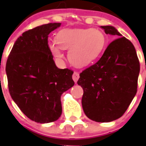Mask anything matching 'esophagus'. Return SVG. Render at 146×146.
<instances>
[{
    "instance_id": "34e87169",
    "label": "esophagus",
    "mask_w": 146,
    "mask_h": 146,
    "mask_svg": "<svg viewBox=\"0 0 146 146\" xmlns=\"http://www.w3.org/2000/svg\"><path fill=\"white\" fill-rule=\"evenodd\" d=\"M79 78H80L79 73H78V72H74V74H73V75H72V79H73V80H74L75 82H77Z\"/></svg>"
}]
</instances>
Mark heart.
<instances>
[{"label":"heart","instance_id":"b5f03b06","mask_svg":"<svg viewBox=\"0 0 146 146\" xmlns=\"http://www.w3.org/2000/svg\"><path fill=\"white\" fill-rule=\"evenodd\" d=\"M56 42H50L49 47L57 58H64L62 49L69 50L68 57L77 66H86L102 54L106 38L104 33L92 28H64L56 35Z\"/></svg>","mask_w":146,"mask_h":146}]
</instances>
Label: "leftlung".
Instances as JSON below:
<instances>
[{"label": "left lung", "mask_w": 146, "mask_h": 146, "mask_svg": "<svg viewBox=\"0 0 146 146\" xmlns=\"http://www.w3.org/2000/svg\"><path fill=\"white\" fill-rule=\"evenodd\" d=\"M106 34L119 37L108 45L102 58L80 74L83 89L82 109L96 122L121 117L136 95L140 63L134 45L111 25L101 26Z\"/></svg>", "instance_id": "left-lung-1"}]
</instances>
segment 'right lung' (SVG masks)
Returning <instances> with one entry per match:
<instances>
[{
    "label": "right lung",
    "instance_id": "right-lung-1",
    "mask_svg": "<svg viewBox=\"0 0 146 146\" xmlns=\"http://www.w3.org/2000/svg\"><path fill=\"white\" fill-rule=\"evenodd\" d=\"M60 23H48L24 32L13 45L6 66L11 98L24 114L40 123L57 121L60 96L72 87L73 71L58 69L48 45V35Z\"/></svg>",
    "mask_w": 146,
    "mask_h": 146
}]
</instances>
